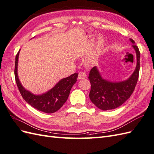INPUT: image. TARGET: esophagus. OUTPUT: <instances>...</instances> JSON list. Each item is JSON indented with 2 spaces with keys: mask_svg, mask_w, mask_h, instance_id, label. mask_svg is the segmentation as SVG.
<instances>
[{
  "mask_svg": "<svg viewBox=\"0 0 154 154\" xmlns=\"http://www.w3.org/2000/svg\"><path fill=\"white\" fill-rule=\"evenodd\" d=\"M86 78V74L85 72H80L79 73V75H78V79H84Z\"/></svg>",
  "mask_w": 154,
  "mask_h": 154,
  "instance_id": "esophagus-1",
  "label": "esophagus"
}]
</instances>
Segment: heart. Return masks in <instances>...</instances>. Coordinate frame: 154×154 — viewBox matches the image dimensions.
<instances>
[{"label": "heart", "instance_id": "obj_1", "mask_svg": "<svg viewBox=\"0 0 154 154\" xmlns=\"http://www.w3.org/2000/svg\"><path fill=\"white\" fill-rule=\"evenodd\" d=\"M101 49V42L98 43L97 47L85 58V64L88 66H92L97 62L99 58Z\"/></svg>", "mask_w": 154, "mask_h": 154}]
</instances>
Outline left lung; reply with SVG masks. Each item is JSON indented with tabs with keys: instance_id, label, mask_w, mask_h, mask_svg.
Here are the masks:
<instances>
[{
	"instance_id": "left-lung-1",
	"label": "left lung",
	"mask_w": 154,
	"mask_h": 154,
	"mask_svg": "<svg viewBox=\"0 0 154 154\" xmlns=\"http://www.w3.org/2000/svg\"><path fill=\"white\" fill-rule=\"evenodd\" d=\"M137 57L136 68L128 79L123 81L113 82L102 77L97 66L90 70L88 79L91 84L90 99L97 108L103 111L116 109L131 96L135 90L140 69V52L135 42L129 39Z\"/></svg>"
}]
</instances>
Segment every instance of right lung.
Masks as SVG:
<instances>
[{"instance_id":"right-lung-1","label":"right lung","mask_w":154,"mask_h":154,"mask_svg":"<svg viewBox=\"0 0 154 154\" xmlns=\"http://www.w3.org/2000/svg\"><path fill=\"white\" fill-rule=\"evenodd\" d=\"M19 51L15 57L14 73L17 87L23 99L32 107L43 112L49 114L57 111L68 100L70 90L77 81L78 73H73L68 77L62 79L47 92L35 95L23 87L19 79L17 66Z\"/></svg>"}]
</instances>
